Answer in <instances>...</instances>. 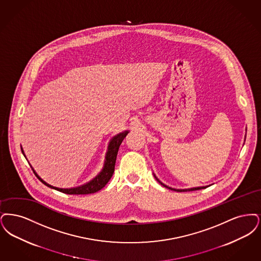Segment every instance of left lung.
<instances>
[{"instance_id":"left-lung-1","label":"left lung","mask_w":261,"mask_h":261,"mask_svg":"<svg viewBox=\"0 0 261 261\" xmlns=\"http://www.w3.org/2000/svg\"><path fill=\"white\" fill-rule=\"evenodd\" d=\"M158 181H159V179H157ZM163 186H165V187H167V188H169V189H171V190H174V191H177V192H187V191H196V190H201V189H204V188H206V187H196V188H190V189H173V188H170L169 186H167V185H165V184H163L162 182L159 181Z\"/></svg>"}]
</instances>
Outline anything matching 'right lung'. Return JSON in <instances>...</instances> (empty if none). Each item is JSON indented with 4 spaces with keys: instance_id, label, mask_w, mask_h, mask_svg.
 I'll list each match as a JSON object with an SVG mask.
<instances>
[{
    "instance_id": "1",
    "label": "right lung",
    "mask_w": 261,
    "mask_h": 261,
    "mask_svg": "<svg viewBox=\"0 0 261 261\" xmlns=\"http://www.w3.org/2000/svg\"><path fill=\"white\" fill-rule=\"evenodd\" d=\"M127 134H128V132L125 130L124 133H121V134L114 136L113 138L111 139L109 148H108V152L106 154V161H105L103 170L95 178H93L91 181L85 184V185H82V186L76 187V188H71V189L57 188V187H54V186L47 184L43 179H41L35 171L34 173L36 174V176L39 178V180L43 182L47 187L54 188L59 192L65 193V194H69V195H86V194H92V193L97 192V191L101 190L102 188L108 183L110 178L112 177L114 170H115V163H116V159H117V154H118V151H119V147H120L121 143L123 142L124 138Z\"/></svg>"
}]
</instances>
